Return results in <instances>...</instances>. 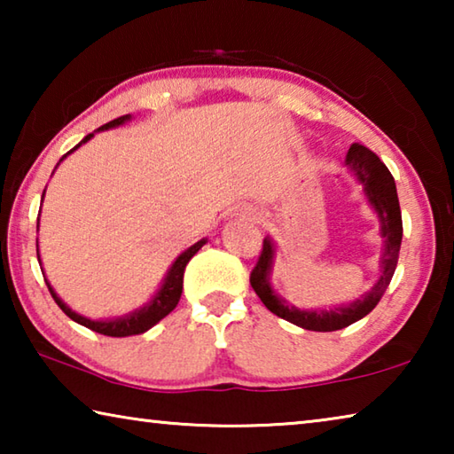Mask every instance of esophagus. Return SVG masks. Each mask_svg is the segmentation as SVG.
<instances>
[{"label": "esophagus", "mask_w": 454, "mask_h": 454, "mask_svg": "<svg viewBox=\"0 0 454 454\" xmlns=\"http://www.w3.org/2000/svg\"><path fill=\"white\" fill-rule=\"evenodd\" d=\"M244 216H248L250 220H258V214H256L254 210H248V212H244Z\"/></svg>", "instance_id": "1"}]
</instances>
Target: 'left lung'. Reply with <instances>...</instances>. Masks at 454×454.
<instances>
[{
  "mask_svg": "<svg viewBox=\"0 0 454 454\" xmlns=\"http://www.w3.org/2000/svg\"><path fill=\"white\" fill-rule=\"evenodd\" d=\"M344 164L355 176L356 182L363 186L366 202L371 204L376 218L380 222V238H382V254L379 260V280L374 286L364 292L356 301L347 304H334L330 309H317V310H302L296 309L294 304L274 292L270 276L276 256V244L270 236L264 238L262 254L258 258V264L250 274V284L258 294L260 301L276 317L292 322V325L314 330V333H333L350 326L352 322L364 318L376 304L380 302L384 292H387L393 274L396 270L398 252H401L403 242V216L401 204L396 196V184L388 168L380 162L372 150H368L363 144H352L347 152Z\"/></svg>",
  "mask_w": 454,
  "mask_h": 454,
  "instance_id": "1",
  "label": "left lung"
}]
</instances>
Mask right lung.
Here are the masks:
<instances>
[{
  "instance_id": "obj_1",
  "label": "right lung",
  "mask_w": 454,
  "mask_h": 454,
  "mask_svg": "<svg viewBox=\"0 0 454 454\" xmlns=\"http://www.w3.org/2000/svg\"><path fill=\"white\" fill-rule=\"evenodd\" d=\"M129 120H132V114H126V116L107 121V124H104L102 128L94 129V132L83 137V140L78 145H74L70 152L64 153V156L59 158V162H64V160L70 156L72 152L78 150L82 144H86L88 140H91V137H94V134L104 132V129H112V128H118V126H124L126 121H129ZM59 162H58V166H59ZM43 196H45V190H43V194H42V202H43ZM37 230H40V222H37ZM206 242H208V238H202V240H198L196 244H192L190 248L184 250L182 254L174 260L172 266L168 268V272L164 276L162 284H160V288L156 290V294H153L144 306H140V309H136V310L128 312V314H124V317H118V318H99V320H94V318L83 317V314H78L75 310H72L70 306H67L64 301H61V298L58 296V292L53 290V286H51L48 280H45V284H48L50 294H51L53 301H56V304L59 306V309L64 310L74 322H78V325L86 326L90 330H94V333H99V334H104V336L121 338V336L142 334V333H145V330H150L153 325H158L160 320H162L164 317H168V314H170L176 309V304H178L180 296H182L184 270H186V264L190 262V258L194 256L196 252L202 248ZM35 246H40V244H35ZM37 260H40V266H42L40 248H37ZM43 278H45V276H43Z\"/></svg>"
}]
</instances>
